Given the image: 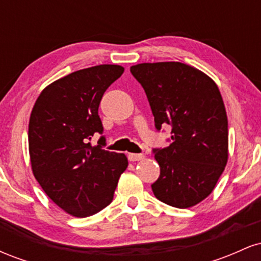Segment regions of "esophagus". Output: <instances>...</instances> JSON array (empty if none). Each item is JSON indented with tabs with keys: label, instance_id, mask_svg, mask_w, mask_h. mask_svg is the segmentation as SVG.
I'll use <instances>...</instances> for the list:
<instances>
[{
	"label": "esophagus",
	"instance_id": "esophagus-1",
	"mask_svg": "<svg viewBox=\"0 0 261 261\" xmlns=\"http://www.w3.org/2000/svg\"><path fill=\"white\" fill-rule=\"evenodd\" d=\"M127 157H128V160H130L131 162L145 160V154H139V153H128Z\"/></svg>",
	"mask_w": 261,
	"mask_h": 261
}]
</instances>
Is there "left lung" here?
I'll list each match as a JSON object with an SVG mask.
<instances>
[{
	"label": "left lung",
	"instance_id": "1",
	"mask_svg": "<svg viewBox=\"0 0 261 261\" xmlns=\"http://www.w3.org/2000/svg\"><path fill=\"white\" fill-rule=\"evenodd\" d=\"M145 89L154 126L172 127L170 145L154 148L161 168L154 196L178 208L212 193L228 160V121L220 89L207 74L181 62L131 66Z\"/></svg>",
	"mask_w": 261,
	"mask_h": 261
}]
</instances>
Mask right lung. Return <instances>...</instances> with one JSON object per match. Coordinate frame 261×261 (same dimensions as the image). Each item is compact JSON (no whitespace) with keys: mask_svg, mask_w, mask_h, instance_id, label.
I'll list each match as a JSON object with an SVG mask.
<instances>
[{"mask_svg":"<svg viewBox=\"0 0 261 261\" xmlns=\"http://www.w3.org/2000/svg\"><path fill=\"white\" fill-rule=\"evenodd\" d=\"M124 72L119 65H99L62 77L43 89L29 119L32 170L59 207L74 217H88L113 201L119 178L127 168L124 153L89 141L103 134L98 115L108 87Z\"/></svg>","mask_w":261,"mask_h":261,"instance_id":"add662e5","label":"right lung"}]
</instances>
